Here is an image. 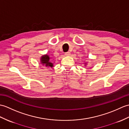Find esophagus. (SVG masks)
<instances>
[{
	"label": "esophagus",
	"mask_w": 129,
	"mask_h": 129,
	"mask_svg": "<svg viewBox=\"0 0 129 129\" xmlns=\"http://www.w3.org/2000/svg\"><path fill=\"white\" fill-rule=\"evenodd\" d=\"M65 55L66 56H69V55H70V52H67V53H65Z\"/></svg>",
	"instance_id": "1"
}]
</instances>
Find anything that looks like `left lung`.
Wrapping results in <instances>:
<instances>
[{"mask_svg": "<svg viewBox=\"0 0 129 129\" xmlns=\"http://www.w3.org/2000/svg\"><path fill=\"white\" fill-rule=\"evenodd\" d=\"M85 66H86L87 65V62H85Z\"/></svg>", "mask_w": 129, "mask_h": 129, "instance_id": "left-lung-1", "label": "left lung"}]
</instances>
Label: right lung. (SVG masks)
I'll return each instance as SVG.
<instances>
[{
    "label": "right lung",
    "mask_w": 129,
    "mask_h": 129,
    "mask_svg": "<svg viewBox=\"0 0 129 129\" xmlns=\"http://www.w3.org/2000/svg\"><path fill=\"white\" fill-rule=\"evenodd\" d=\"M50 59L49 55L48 54L43 55L40 59L41 64L46 68H53L54 66L53 63Z\"/></svg>",
    "instance_id": "obj_1"
}]
</instances>
